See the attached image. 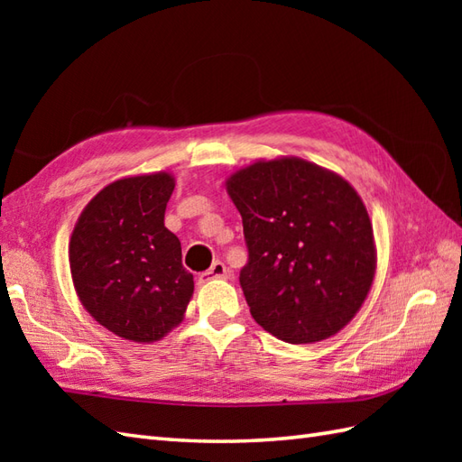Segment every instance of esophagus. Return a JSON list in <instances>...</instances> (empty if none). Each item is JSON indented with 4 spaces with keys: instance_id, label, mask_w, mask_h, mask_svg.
Here are the masks:
<instances>
[{
    "instance_id": "1",
    "label": "esophagus",
    "mask_w": 462,
    "mask_h": 462,
    "mask_svg": "<svg viewBox=\"0 0 462 462\" xmlns=\"http://www.w3.org/2000/svg\"><path fill=\"white\" fill-rule=\"evenodd\" d=\"M228 278V268L224 266V263L220 260H216L212 266L206 270L202 276H200V282H210V280H226Z\"/></svg>"
}]
</instances>
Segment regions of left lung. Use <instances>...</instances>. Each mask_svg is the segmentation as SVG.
<instances>
[{
	"mask_svg": "<svg viewBox=\"0 0 462 462\" xmlns=\"http://www.w3.org/2000/svg\"><path fill=\"white\" fill-rule=\"evenodd\" d=\"M226 190L248 246L240 286L252 318L296 346L336 336L363 306L377 268L356 189L316 162L280 156L230 174Z\"/></svg>",
	"mask_w": 462,
	"mask_h": 462,
	"instance_id": "obj_1",
	"label": "left lung"
}]
</instances>
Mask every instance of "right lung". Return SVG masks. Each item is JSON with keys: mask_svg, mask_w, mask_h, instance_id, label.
Instances as JSON below:
<instances>
[{"mask_svg": "<svg viewBox=\"0 0 462 462\" xmlns=\"http://www.w3.org/2000/svg\"><path fill=\"white\" fill-rule=\"evenodd\" d=\"M171 172L126 176L85 206L69 240L77 296L95 321L136 343L162 339L184 319L194 278L164 226Z\"/></svg>", "mask_w": 462, "mask_h": 462, "instance_id": "right-lung-1", "label": "right lung"}]
</instances>
